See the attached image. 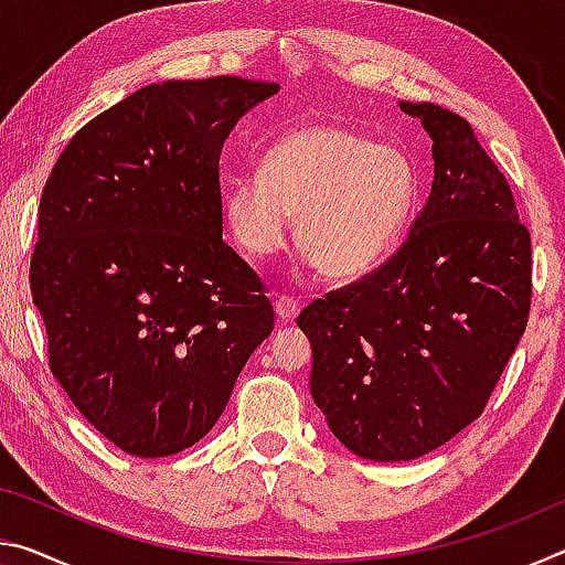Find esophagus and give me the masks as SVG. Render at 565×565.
Here are the masks:
<instances>
[{"instance_id":"obj_1","label":"esophagus","mask_w":565,"mask_h":565,"mask_svg":"<svg viewBox=\"0 0 565 565\" xmlns=\"http://www.w3.org/2000/svg\"><path fill=\"white\" fill-rule=\"evenodd\" d=\"M274 311H276V319L281 323H289L299 317V301H296L294 296H276Z\"/></svg>"}]
</instances>
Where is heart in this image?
<instances>
[{
	"label": "heart",
	"instance_id": "obj_1",
	"mask_svg": "<svg viewBox=\"0 0 565 565\" xmlns=\"http://www.w3.org/2000/svg\"><path fill=\"white\" fill-rule=\"evenodd\" d=\"M418 204V174L404 149L376 145L339 121H309L266 149L259 174L222 189L228 234L254 259L296 234L331 279H359L394 252Z\"/></svg>",
	"mask_w": 565,
	"mask_h": 565
}]
</instances>
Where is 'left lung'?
I'll return each mask as SVG.
<instances>
[{
    "label": "left lung",
    "mask_w": 565,
    "mask_h": 565,
    "mask_svg": "<svg viewBox=\"0 0 565 565\" xmlns=\"http://www.w3.org/2000/svg\"><path fill=\"white\" fill-rule=\"evenodd\" d=\"M431 137L434 184L406 244L299 313L311 396L369 461H414L481 416L525 331L531 236L463 117L398 102Z\"/></svg>",
    "instance_id": "obj_1"
}]
</instances>
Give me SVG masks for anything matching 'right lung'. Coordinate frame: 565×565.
Wrapping results in <instances>:
<instances>
[{
  "label": "right lung",
  "instance_id": "obj_1",
  "mask_svg": "<svg viewBox=\"0 0 565 565\" xmlns=\"http://www.w3.org/2000/svg\"><path fill=\"white\" fill-rule=\"evenodd\" d=\"M279 84H149L74 134L40 202L32 299L50 369L121 451L204 438L274 331L264 286L222 234L218 157Z\"/></svg>",
  "mask_w": 565,
  "mask_h": 565
}]
</instances>
